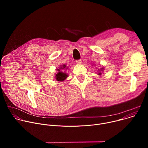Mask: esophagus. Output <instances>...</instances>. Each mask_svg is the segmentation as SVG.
<instances>
[{
    "label": "esophagus",
    "instance_id": "1",
    "mask_svg": "<svg viewBox=\"0 0 148 148\" xmlns=\"http://www.w3.org/2000/svg\"><path fill=\"white\" fill-rule=\"evenodd\" d=\"M76 63L78 64H81L82 63V61L81 60H78L76 61Z\"/></svg>",
    "mask_w": 148,
    "mask_h": 148
}]
</instances>
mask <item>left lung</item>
Listing matches in <instances>:
<instances>
[{
    "label": "left lung",
    "mask_w": 148,
    "mask_h": 148,
    "mask_svg": "<svg viewBox=\"0 0 148 148\" xmlns=\"http://www.w3.org/2000/svg\"><path fill=\"white\" fill-rule=\"evenodd\" d=\"M92 66H94V65H92ZM105 70V69H104V67H101V68H100V69H98V74L99 75H102V72L103 71V70Z\"/></svg>",
    "instance_id": "1"
}]
</instances>
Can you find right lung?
<instances>
[{
    "label": "right lung",
    "instance_id": "add662e5",
    "mask_svg": "<svg viewBox=\"0 0 148 148\" xmlns=\"http://www.w3.org/2000/svg\"><path fill=\"white\" fill-rule=\"evenodd\" d=\"M67 69H69V67H67L66 64L61 65L58 69H56L57 73L55 74V78L57 81H63L66 80L69 76L68 74L66 72Z\"/></svg>",
    "mask_w": 148,
    "mask_h": 148
}]
</instances>
